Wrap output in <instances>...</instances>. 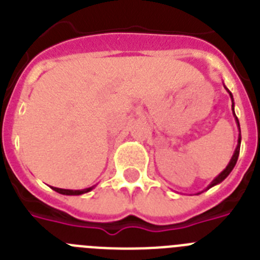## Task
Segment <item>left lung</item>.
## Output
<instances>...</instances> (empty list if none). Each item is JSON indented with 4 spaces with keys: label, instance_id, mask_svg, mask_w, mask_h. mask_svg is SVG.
Instances as JSON below:
<instances>
[{
    "label": "left lung",
    "instance_id": "8db88e82",
    "mask_svg": "<svg viewBox=\"0 0 260 260\" xmlns=\"http://www.w3.org/2000/svg\"><path fill=\"white\" fill-rule=\"evenodd\" d=\"M225 88H226V87H225ZM226 91H228V88H226ZM228 92H229V91H228ZM229 95H231V98H232V103H233V95H232L231 92H229ZM233 107H234V103H233V104H232V110H233V114H234V118H236V122H237L238 127H240V122H238L237 116H236V113H234V108H233ZM240 146H241V130H240V137H238V144H237V148H236V151H234L233 156H232V158H231V161H229V164L226 165V168H225L224 171H222L221 173H220L219 176L216 177L215 180H213L212 182L210 183V186H208L207 189H211V187H212V186H215V185H217V183L222 182V181H224L225 178H226V177L229 176V173H231V172L233 171L234 165H236V162H237V160H238V155H240Z\"/></svg>",
    "mask_w": 260,
    "mask_h": 260
}]
</instances>
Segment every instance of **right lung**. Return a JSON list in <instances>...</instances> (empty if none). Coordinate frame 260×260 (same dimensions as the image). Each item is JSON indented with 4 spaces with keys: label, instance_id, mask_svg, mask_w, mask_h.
Wrapping results in <instances>:
<instances>
[{
    "label": "right lung",
    "instance_id": "1",
    "mask_svg": "<svg viewBox=\"0 0 260 260\" xmlns=\"http://www.w3.org/2000/svg\"><path fill=\"white\" fill-rule=\"evenodd\" d=\"M95 186H91V187H87V189L83 190H68V189H58V187H52L54 191L59 192V194H63V195H82V194H86V192L91 191Z\"/></svg>",
    "mask_w": 260,
    "mask_h": 260
}]
</instances>
